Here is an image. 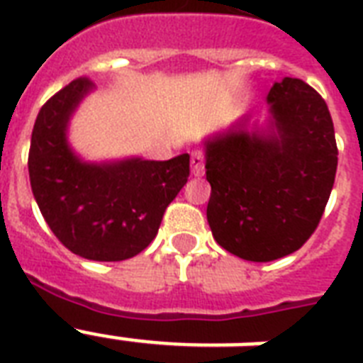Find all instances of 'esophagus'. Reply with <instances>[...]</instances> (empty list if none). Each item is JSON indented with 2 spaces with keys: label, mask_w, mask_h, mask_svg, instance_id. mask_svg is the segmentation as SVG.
Here are the masks:
<instances>
[{
  "label": "esophagus",
  "mask_w": 363,
  "mask_h": 363,
  "mask_svg": "<svg viewBox=\"0 0 363 363\" xmlns=\"http://www.w3.org/2000/svg\"><path fill=\"white\" fill-rule=\"evenodd\" d=\"M190 165H192V173L196 177H201L205 173V152L203 150H192L190 154Z\"/></svg>",
  "instance_id": "esophagus-1"
}]
</instances>
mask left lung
I'll use <instances>...</instances> for the list:
<instances>
[{
  "mask_svg": "<svg viewBox=\"0 0 363 363\" xmlns=\"http://www.w3.org/2000/svg\"><path fill=\"white\" fill-rule=\"evenodd\" d=\"M279 137L228 131L207 143L215 241L248 262L296 252L318 228L337 171L332 115L315 88L286 77L267 94Z\"/></svg>",
  "mask_w": 363,
  "mask_h": 363,
  "instance_id": "left-lung-1",
  "label": "left lung"
}]
</instances>
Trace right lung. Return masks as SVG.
I'll return each instance as SVG.
<instances>
[{
	"mask_svg": "<svg viewBox=\"0 0 363 363\" xmlns=\"http://www.w3.org/2000/svg\"><path fill=\"white\" fill-rule=\"evenodd\" d=\"M90 88L79 77L39 111L28 154L31 192L65 248L86 259L121 262L156 238L167 205L190 177V156L82 164L65 143V125Z\"/></svg>",
	"mask_w": 363,
	"mask_h": 363,
	"instance_id": "add662e5",
	"label": "right lung"
}]
</instances>
